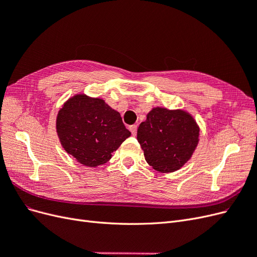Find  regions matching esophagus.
<instances>
[{
	"instance_id": "obj_1",
	"label": "esophagus",
	"mask_w": 257,
	"mask_h": 257,
	"mask_svg": "<svg viewBox=\"0 0 257 257\" xmlns=\"http://www.w3.org/2000/svg\"><path fill=\"white\" fill-rule=\"evenodd\" d=\"M130 131H131V133H132V135L133 136H136V134H137V125H131L130 126Z\"/></svg>"
}]
</instances>
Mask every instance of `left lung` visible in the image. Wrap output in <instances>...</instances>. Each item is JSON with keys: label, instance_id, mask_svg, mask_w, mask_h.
Here are the masks:
<instances>
[{"label": "left lung", "instance_id": "1", "mask_svg": "<svg viewBox=\"0 0 257 257\" xmlns=\"http://www.w3.org/2000/svg\"><path fill=\"white\" fill-rule=\"evenodd\" d=\"M199 127L183 110L157 107L137 130V141L148 164L160 173H173L188 162L198 144Z\"/></svg>", "mask_w": 257, "mask_h": 257}]
</instances>
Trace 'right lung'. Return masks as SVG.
Masks as SVG:
<instances>
[{"label": "right lung", "mask_w": 257, "mask_h": 257, "mask_svg": "<svg viewBox=\"0 0 257 257\" xmlns=\"http://www.w3.org/2000/svg\"><path fill=\"white\" fill-rule=\"evenodd\" d=\"M57 132L64 150L88 167L105 164L131 136L118 111L102 98L84 94L69 98L61 108Z\"/></svg>", "instance_id": "obj_1"}]
</instances>
